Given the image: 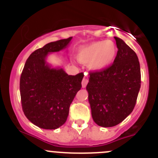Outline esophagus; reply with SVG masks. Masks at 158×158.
<instances>
[{
  "label": "esophagus",
  "mask_w": 158,
  "mask_h": 158,
  "mask_svg": "<svg viewBox=\"0 0 158 158\" xmlns=\"http://www.w3.org/2000/svg\"><path fill=\"white\" fill-rule=\"evenodd\" d=\"M87 83H88V79H87L86 78H84V79H82V88H85V87L86 86Z\"/></svg>",
  "instance_id": "esophagus-1"
}]
</instances>
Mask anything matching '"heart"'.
Here are the masks:
<instances>
[{"label":"heart","instance_id":"1","mask_svg":"<svg viewBox=\"0 0 158 158\" xmlns=\"http://www.w3.org/2000/svg\"><path fill=\"white\" fill-rule=\"evenodd\" d=\"M117 52V46L113 41H96L80 47L76 57L81 63L90 65L92 69L102 71L114 63Z\"/></svg>","mask_w":158,"mask_h":158}]
</instances>
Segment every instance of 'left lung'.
Returning a JSON list of instances; mask_svg holds the SVG:
<instances>
[{
    "instance_id": "8db88e82",
    "label": "left lung",
    "mask_w": 158,
    "mask_h": 158,
    "mask_svg": "<svg viewBox=\"0 0 158 158\" xmlns=\"http://www.w3.org/2000/svg\"><path fill=\"white\" fill-rule=\"evenodd\" d=\"M118 50L107 69L90 73L86 90L94 122L115 126L132 112L141 88V69L135 51L114 36Z\"/></svg>"
}]
</instances>
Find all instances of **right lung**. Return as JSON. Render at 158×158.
Returning a JSON list of instances; mask_svg holds the SVG:
<instances>
[{
	"mask_svg": "<svg viewBox=\"0 0 158 158\" xmlns=\"http://www.w3.org/2000/svg\"><path fill=\"white\" fill-rule=\"evenodd\" d=\"M72 38L46 44L32 52L21 73L20 91L23 111L33 125L44 129H56L66 122L69 106L82 87L84 75H68L63 68H53L47 56L69 46Z\"/></svg>",
	"mask_w": 158,
	"mask_h": 158,
	"instance_id": "add662e5",
	"label": "right lung"
}]
</instances>
